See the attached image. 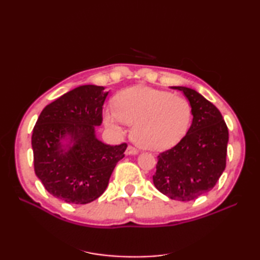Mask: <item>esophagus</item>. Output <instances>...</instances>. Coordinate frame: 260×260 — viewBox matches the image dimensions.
Segmentation results:
<instances>
[{"instance_id": "esophagus-1", "label": "esophagus", "mask_w": 260, "mask_h": 260, "mask_svg": "<svg viewBox=\"0 0 260 260\" xmlns=\"http://www.w3.org/2000/svg\"><path fill=\"white\" fill-rule=\"evenodd\" d=\"M136 154H139V151L135 147L128 146L126 148V155H136Z\"/></svg>"}]
</instances>
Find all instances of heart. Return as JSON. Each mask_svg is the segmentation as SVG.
Listing matches in <instances>:
<instances>
[{
    "mask_svg": "<svg viewBox=\"0 0 260 260\" xmlns=\"http://www.w3.org/2000/svg\"><path fill=\"white\" fill-rule=\"evenodd\" d=\"M192 108L181 96L147 86L126 88L114 99V109H106L108 126L126 123L132 126L131 137L148 151H164L183 139L190 127Z\"/></svg>",
    "mask_w": 260,
    "mask_h": 260,
    "instance_id": "1",
    "label": "heart"
}]
</instances>
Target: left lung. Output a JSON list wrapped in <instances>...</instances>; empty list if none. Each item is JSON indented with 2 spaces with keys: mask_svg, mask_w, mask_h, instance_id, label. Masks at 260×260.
Returning a JSON list of instances; mask_svg holds the SVG:
<instances>
[{
  "mask_svg": "<svg viewBox=\"0 0 260 260\" xmlns=\"http://www.w3.org/2000/svg\"><path fill=\"white\" fill-rule=\"evenodd\" d=\"M192 108V124L179 144L157 156L153 183L178 201L194 200L212 190L225 169L229 133L221 113L191 88L174 86Z\"/></svg>",
  "mask_w": 260,
  "mask_h": 260,
  "instance_id": "8db88e82",
  "label": "left lung"
}]
</instances>
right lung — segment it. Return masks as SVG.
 Returning a JSON list of instances; mask_svg holds the SVG:
<instances>
[{
    "label": "right lung",
    "instance_id": "1",
    "mask_svg": "<svg viewBox=\"0 0 260 260\" xmlns=\"http://www.w3.org/2000/svg\"><path fill=\"white\" fill-rule=\"evenodd\" d=\"M109 91L84 85L43 108L32 133L36 175L46 190L67 203L86 204L106 190L127 145L110 146L96 136Z\"/></svg>",
    "mask_w": 260,
    "mask_h": 260
}]
</instances>
